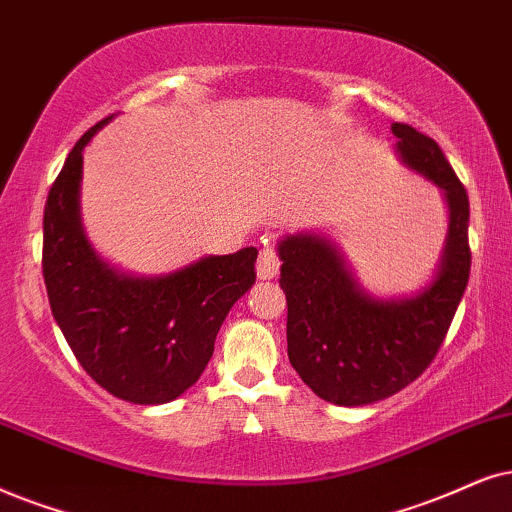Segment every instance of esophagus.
<instances>
[{
	"label": "esophagus",
	"instance_id": "obj_1",
	"mask_svg": "<svg viewBox=\"0 0 512 512\" xmlns=\"http://www.w3.org/2000/svg\"><path fill=\"white\" fill-rule=\"evenodd\" d=\"M278 267H281V260H278L274 248L260 250V257H257V276H260L262 281L274 278L278 274Z\"/></svg>",
	"mask_w": 512,
	"mask_h": 512
}]
</instances>
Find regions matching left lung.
Segmentation results:
<instances>
[{
    "instance_id": "1",
    "label": "left lung",
    "mask_w": 512,
    "mask_h": 512,
    "mask_svg": "<svg viewBox=\"0 0 512 512\" xmlns=\"http://www.w3.org/2000/svg\"><path fill=\"white\" fill-rule=\"evenodd\" d=\"M392 134L401 160L444 189L449 205V234L430 286L375 300L328 238L297 234L278 245L288 359L316 397L338 406L373 404L413 383L437 357L470 276L465 186L435 139L404 122H394Z\"/></svg>"
}]
</instances>
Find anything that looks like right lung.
<instances>
[{"mask_svg":"<svg viewBox=\"0 0 512 512\" xmlns=\"http://www.w3.org/2000/svg\"><path fill=\"white\" fill-rule=\"evenodd\" d=\"M82 134L44 205L42 274L51 314L84 371L113 397L167 404L200 378L222 321L255 283V248L210 255L167 276L122 274L96 255L80 222Z\"/></svg>","mask_w":512,"mask_h":512,"instance_id":"obj_1","label":"right lung"}]
</instances>
